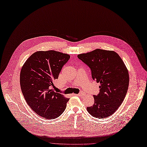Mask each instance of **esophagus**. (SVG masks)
<instances>
[{
    "label": "esophagus",
    "mask_w": 147,
    "mask_h": 147,
    "mask_svg": "<svg viewBox=\"0 0 147 147\" xmlns=\"http://www.w3.org/2000/svg\"><path fill=\"white\" fill-rule=\"evenodd\" d=\"M83 94H84V92H80V93H79V94H74V95H78V96H80V95H82Z\"/></svg>",
    "instance_id": "esophagus-1"
}]
</instances>
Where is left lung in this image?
Returning <instances> with one entry per match:
<instances>
[{"mask_svg": "<svg viewBox=\"0 0 147 147\" xmlns=\"http://www.w3.org/2000/svg\"><path fill=\"white\" fill-rule=\"evenodd\" d=\"M91 68L92 78L100 83V93L94 95L93 106L87 107L92 117L105 118L115 113L124 100L129 74L119 55L112 50L95 49L78 55Z\"/></svg>", "mask_w": 147, "mask_h": 147, "instance_id": "obj_1", "label": "left lung"}]
</instances>
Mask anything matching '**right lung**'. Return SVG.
<instances>
[{"label": "right lung", "instance_id": "obj_1", "mask_svg": "<svg viewBox=\"0 0 147 147\" xmlns=\"http://www.w3.org/2000/svg\"><path fill=\"white\" fill-rule=\"evenodd\" d=\"M70 58L55 50L38 51L26 61L20 71V84L26 103L42 118L53 119L64 112L69 98L53 91L54 81Z\"/></svg>", "mask_w": 147, "mask_h": 147}]
</instances>
